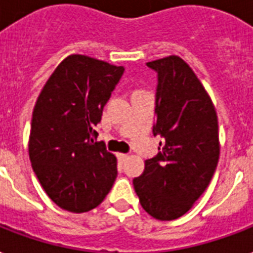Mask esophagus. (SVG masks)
I'll use <instances>...</instances> for the list:
<instances>
[{
    "label": "esophagus",
    "instance_id": "esophagus-1",
    "mask_svg": "<svg viewBox=\"0 0 253 253\" xmlns=\"http://www.w3.org/2000/svg\"><path fill=\"white\" fill-rule=\"evenodd\" d=\"M116 156H117V160H119L120 162L125 161V160L128 158V154H125V153H117Z\"/></svg>",
    "mask_w": 253,
    "mask_h": 253
}]
</instances>
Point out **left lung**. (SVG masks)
<instances>
[{
  "mask_svg": "<svg viewBox=\"0 0 253 253\" xmlns=\"http://www.w3.org/2000/svg\"><path fill=\"white\" fill-rule=\"evenodd\" d=\"M146 64L158 74L153 133L164 142L133 185L149 215L174 220L210 185L220 153L218 116L206 88L182 58L170 55Z\"/></svg>",
  "mask_w": 253,
  "mask_h": 253,
  "instance_id": "1",
  "label": "left lung"
}]
</instances>
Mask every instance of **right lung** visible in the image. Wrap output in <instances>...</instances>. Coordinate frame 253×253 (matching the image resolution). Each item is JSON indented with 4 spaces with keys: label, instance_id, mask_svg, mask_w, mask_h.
<instances>
[{
    "label": "right lung",
    "instance_id": "right-lung-1",
    "mask_svg": "<svg viewBox=\"0 0 253 253\" xmlns=\"http://www.w3.org/2000/svg\"><path fill=\"white\" fill-rule=\"evenodd\" d=\"M123 72L121 66L72 54L37 99L29 157L43 190L63 210L87 212L112 189L117 160L96 141V125Z\"/></svg>",
    "mask_w": 253,
    "mask_h": 253
}]
</instances>
